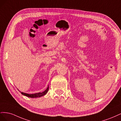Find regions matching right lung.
I'll return each mask as SVG.
<instances>
[{
    "instance_id": "add662e5",
    "label": "right lung",
    "mask_w": 121,
    "mask_h": 121,
    "mask_svg": "<svg viewBox=\"0 0 121 121\" xmlns=\"http://www.w3.org/2000/svg\"><path fill=\"white\" fill-rule=\"evenodd\" d=\"M48 89H49V87L48 86V87H47V88L44 91H43V92H39V93H35V94H29L25 93H23V92H21V93L22 94H23V95H24L26 96L29 97L37 98V97H40L46 94L47 93V92H48Z\"/></svg>"
}]
</instances>
